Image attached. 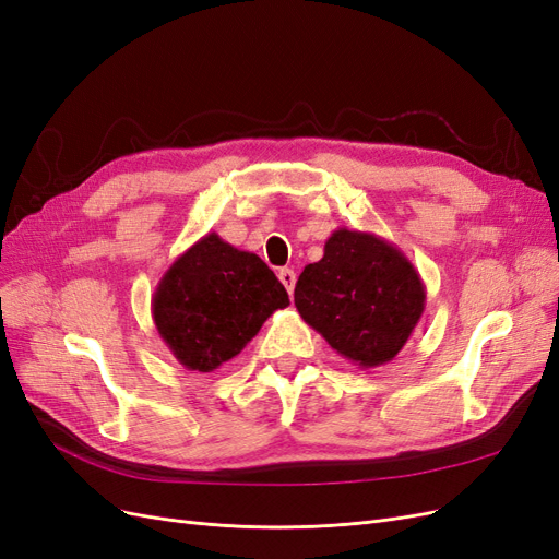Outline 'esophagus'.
<instances>
[{
    "instance_id": "esophagus-1",
    "label": "esophagus",
    "mask_w": 559,
    "mask_h": 559,
    "mask_svg": "<svg viewBox=\"0 0 559 559\" xmlns=\"http://www.w3.org/2000/svg\"><path fill=\"white\" fill-rule=\"evenodd\" d=\"M277 277H280V282L284 284V289L292 294L294 286H296V273H294V270H292V267H282L280 273H277Z\"/></svg>"
}]
</instances>
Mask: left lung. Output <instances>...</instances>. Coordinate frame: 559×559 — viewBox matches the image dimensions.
Returning <instances> with one entry per match:
<instances>
[{
	"label": "left lung",
	"instance_id": "8db88e82",
	"mask_svg": "<svg viewBox=\"0 0 559 559\" xmlns=\"http://www.w3.org/2000/svg\"><path fill=\"white\" fill-rule=\"evenodd\" d=\"M425 300V282L396 245L349 228L331 233L324 257L306 265L294 292L302 321L359 368L396 357Z\"/></svg>",
	"mask_w": 559,
	"mask_h": 559
}]
</instances>
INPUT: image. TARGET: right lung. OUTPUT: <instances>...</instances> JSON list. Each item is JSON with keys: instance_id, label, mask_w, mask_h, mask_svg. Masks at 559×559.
Returning a JSON list of instances; mask_svg holds the SVG:
<instances>
[{"instance_id": "add662e5", "label": "right lung", "mask_w": 559, "mask_h": 559, "mask_svg": "<svg viewBox=\"0 0 559 559\" xmlns=\"http://www.w3.org/2000/svg\"><path fill=\"white\" fill-rule=\"evenodd\" d=\"M289 294L257 253L207 233L165 270L151 298L158 335L189 370L212 373L257 335Z\"/></svg>"}]
</instances>
